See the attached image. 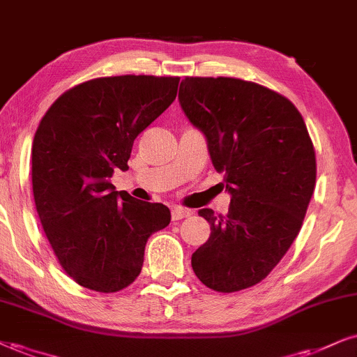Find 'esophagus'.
<instances>
[{
  "instance_id": "obj_1",
  "label": "esophagus",
  "mask_w": 357,
  "mask_h": 357,
  "mask_svg": "<svg viewBox=\"0 0 357 357\" xmlns=\"http://www.w3.org/2000/svg\"><path fill=\"white\" fill-rule=\"evenodd\" d=\"M187 217H190V210L182 208V206H174V208H172V218L174 220H182Z\"/></svg>"
}]
</instances>
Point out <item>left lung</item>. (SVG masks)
Wrapping results in <instances>:
<instances>
[{
	"label": "left lung",
	"instance_id": "8db88e82",
	"mask_svg": "<svg viewBox=\"0 0 357 357\" xmlns=\"http://www.w3.org/2000/svg\"><path fill=\"white\" fill-rule=\"evenodd\" d=\"M178 102L231 199L227 217L199 210L212 233L192 268L210 289L240 291L265 280L300 233L316 183L313 142L298 109L255 82L185 77Z\"/></svg>",
	"mask_w": 357,
	"mask_h": 357
}]
</instances>
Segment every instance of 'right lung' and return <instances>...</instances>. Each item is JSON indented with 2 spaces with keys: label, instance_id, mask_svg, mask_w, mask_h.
Wrapping results in <instances>:
<instances>
[{
  "label": "right lung",
  "instance_id": "right-lung-1",
  "mask_svg": "<svg viewBox=\"0 0 357 357\" xmlns=\"http://www.w3.org/2000/svg\"><path fill=\"white\" fill-rule=\"evenodd\" d=\"M178 77L116 76L64 92L33 140V193L57 259L71 278L116 293L140 275L149 236L170 210L117 192L114 170H129L140 132L175 100Z\"/></svg>",
  "mask_w": 357,
  "mask_h": 357
}]
</instances>
